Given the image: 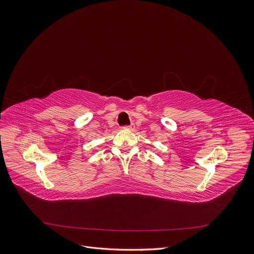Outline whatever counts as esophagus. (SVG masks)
Masks as SVG:
<instances>
[{"label": "esophagus", "mask_w": 254, "mask_h": 254, "mask_svg": "<svg viewBox=\"0 0 254 254\" xmlns=\"http://www.w3.org/2000/svg\"><path fill=\"white\" fill-rule=\"evenodd\" d=\"M125 129H129V130H133L134 129V125L131 124V125H128V126H124Z\"/></svg>", "instance_id": "esophagus-1"}]
</instances>
